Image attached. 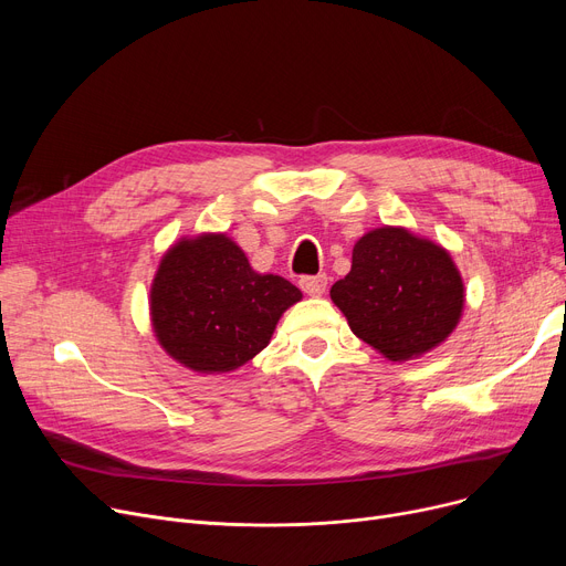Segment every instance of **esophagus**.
I'll use <instances>...</instances> for the list:
<instances>
[{
	"instance_id": "esophagus-1",
	"label": "esophagus",
	"mask_w": 566,
	"mask_h": 566,
	"mask_svg": "<svg viewBox=\"0 0 566 566\" xmlns=\"http://www.w3.org/2000/svg\"><path fill=\"white\" fill-rule=\"evenodd\" d=\"M301 289L307 295H314V298H318V295H323L325 289H328V277H325V275H305V277H301Z\"/></svg>"
}]
</instances>
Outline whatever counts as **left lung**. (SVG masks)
Instances as JSON below:
<instances>
[{"label": "left lung", "mask_w": 566, "mask_h": 566, "mask_svg": "<svg viewBox=\"0 0 566 566\" xmlns=\"http://www.w3.org/2000/svg\"><path fill=\"white\" fill-rule=\"evenodd\" d=\"M331 298L355 335L397 363L418 358L457 328L463 282L440 245L382 227L355 243L350 273L333 284Z\"/></svg>", "instance_id": "1"}]
</instances>
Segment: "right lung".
Listing matches in <instances>:
<instances>
[{
    "instance_id": "1",
    "label": "right lung",
    "mask_w": 566,
    "mask_h": 566,
    "mask_svg": "<svg viewBox=\"0 0 566 566\" xmlns=\"http://www.w3.org/2000/svg\"><path fill=\"white\" fill-rule=\"evenodd\" d=\"M301 298L289 280L254 273L227 235H201L160 261L151 316L174 360L195 371H231L268 346L284 310Z\"/></svg>"
}]
</instances>
